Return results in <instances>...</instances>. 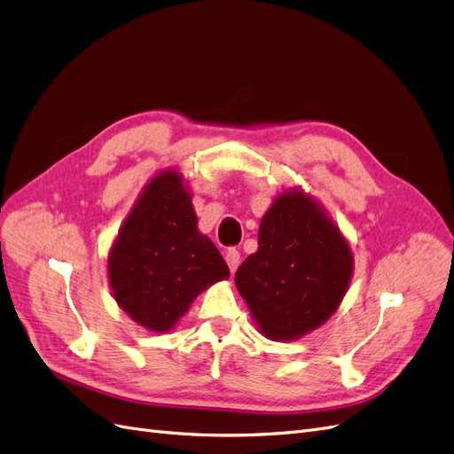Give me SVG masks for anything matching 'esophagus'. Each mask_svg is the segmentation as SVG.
<instances>
[{"label":"esophagus","instance_id":"34e87169","mask_svg":"<svg viewBox=\"0 0 454 454\" xmlns=\"http://www.w3.org/2000/svg\"><path fill=\"white\" fill-rule=\"evenodd\" d=\"M225 261H227V265H229L231 272H235L237 267H239V263H240V252H239L237 248H229V250L225 252Z\"/></svg>","mask_w":454,"mask_h":454}]
</instances>
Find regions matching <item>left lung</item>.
Returning <instances> with one entry per match:
<instances>
[{
    "label": "left lung",
    "mask_w": 454,
    "mask_h": 454,
    "mask_svg": "<svg viewBox=\"0 0 454 454\" xmlns=\"http://www.w3.org/2000/svg\"><path fill=\"white\" fill-rule=\"evenodd\" d=\"M257 244L235 282L263 335L292 340L322 325L352 274V254L339 229L312 199L292 191L261 219Z\"/></svg>",
    "instance_id": "8db88e82"
}]
</instances>
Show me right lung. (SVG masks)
<instances>
[{
  "instance_id": "right-lung-1",
  "label": "right lung",
  "mask_w": 454,
  "mask_h": 454,
  "mask_svg": "<svg viewBox=\"0 0 454 454\" xmlns=\"http://www.w3.org/2000/svg\"><path fill=\"white\" fill-rule=\"evenodd\" d=\"M107 274L119 307L159 333L168 332L202 290L229 277L222 254L197 229L180 174L162 172L145 187L119 231Z\"/></svg>"
}]
</instances>
